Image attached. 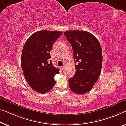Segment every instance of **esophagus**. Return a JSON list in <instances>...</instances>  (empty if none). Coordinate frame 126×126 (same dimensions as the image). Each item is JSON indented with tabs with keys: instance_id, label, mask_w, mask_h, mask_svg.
Instances as JSON below:
<instances>
[{
	"instance_id": "1",
	"label": "esophagus",
	"mask_w": 126,
	"mask_h": 126,
	"mask_svg": "<svg viewBox=\"0 0 126 126\" xmlns=\"http://www.w3.org/2000/svg\"><path fill=\"white\" fill-rule=\"evenodd\" d=\"M65 68V66H61V69L63 70V69Z\"/></svg>"
}]
</instances>
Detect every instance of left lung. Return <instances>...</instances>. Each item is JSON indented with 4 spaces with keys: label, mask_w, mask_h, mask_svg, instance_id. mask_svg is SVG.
I'll list each match as a JSON object with an SVG mask.
<instances>
[{
    "label": "left lung",
    "mask_w": 126,
    "mask_h": 126,
    "mask_svg": "<svg viewBox=\"0 0 126 126\" xmlns=\"http://www.w3.org/2000/svg\"><path fill=\"white\" fill-rule=\"evenodd\" d=\"M64 35L72 46L75 75L69 79V87L78 94L90 91L99 78L102 63L100 44L94 35L86 31L71 30Z\"/></svg>",
    "instance_id": "8db88e82"
}]
</instances>
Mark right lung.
Returning <instances> with one entry per match:
<instances>
[{
    "label": "right lung",
    "instance_id": "right-lung-1",
    "mask_svg": "<svg viewBox=\"0 0 126 126\" xmlns=\"http://www.w3.org/2000/svg\"><path fill=\"white\" fill-rule=\"evenodd\" d=\"M63 32L42 30L32 34L23 47L21 67L27 82L34 91L46 94L55 86L59 70L52 64L50 51Z\"/></svg>",
    "mask_w": 126,
    "mask_h": 126
}]
</instances>
